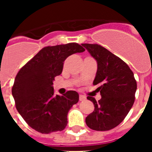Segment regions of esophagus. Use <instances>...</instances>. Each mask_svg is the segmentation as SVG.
Segmentation results:
<instances>
[{"label": "esophagus", "instance_id": "esophagus-1", "mask_svg": "<svg viewBox=\"0 0 152 152\" xmlns=\"http://www.w3.org/2000/svg\"><path fill=\"white\" fill-rule=\"evenodd\" d=\"M86 100V96H84V95H80L79 96V100L80 101H84V100Z\"/></svg>", "mask_w": 152, "mask_h": 152}]
</instances>
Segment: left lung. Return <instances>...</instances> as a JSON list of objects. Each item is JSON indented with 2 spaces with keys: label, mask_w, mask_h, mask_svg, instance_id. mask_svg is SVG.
Wrapping results in <instances>:
<instances>
[{
  "label": "left lung",
  "mask_w": 152,
  "mask_h": 152,
  "mask_svg": "<svg viewBox=\"0 0 152 152\" xmlns=\"http://www.w3.org/2000/svg\"><path fill=\"white\" fill-rule=\"evenodd\" d=\"M96 61L97 71L93 84L98 87L101 99H87L94 105V112L86 117L90 129L107 131L123 121L135 101L136 80L128 64L97 44H81Z\"/></svg>",
  "instance_id": "1"
}]
</instances>
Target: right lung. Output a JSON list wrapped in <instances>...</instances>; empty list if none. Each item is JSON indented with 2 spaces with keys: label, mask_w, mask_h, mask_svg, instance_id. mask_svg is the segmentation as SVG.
Here are the masks:
<instances>
[{
  "label": "right lung",
  "mask_w": 152,
  "mask_h": 152,
  "mask_svg": "<svg viewBox=\"0 0 152 152\" xmlns=\"http://www.w3.org/2000/svg\"><path fill=\"white\" fill-rule=\"evenodd\" d=\"M84 51L75 42L45 47L19 71L12 95L17 111L31 128L49 134L66 127L68 113L78 102L79 95L75 91L55 95L53 81L68 56Z\"/></svg>",
  "instance_id": "1"
}]
</instances>
